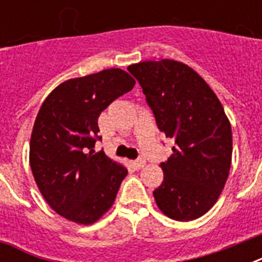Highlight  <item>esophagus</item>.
<instances>
[{
    "label": "esophagus",
    "mask_w": 262,
    "mask_h": 262,
    "mask_svg": "<svg viewBox=\"0 0 262 262\" xmlns=\"http://www.w3.org/2000/svg\"><path fill=\"white\" fill-rule=\"evenodd\" d=\"M132 163H133V166H135L136 168H141V167H144V164H145V160H144V159H136V160H133Z\"/></svg>",
    "instance_id": "34e87169"
}]
</instances>
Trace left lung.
Returning a JSON list of instances; mask_svg holds the SVG:
<instances>
[{"mask_svg":"<svg viewBox=\"0 0 262 262\" xmlns=\"http://www.w3.org/2000/svg\"><path fill=\"white\" fill-rule=\"evenodd\" d=\"M127 71L143 88L159 130L175 140L160 163L163 182L154 190L158 207L178 222L194 220L217 201L231 167L230 121L215 92L178 61H145Z\"/></svg>","mask_w":262,"mask_h":262,"instance_id":"8db88e82","label":"left lung"}]
</instances>
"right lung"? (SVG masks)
Wrapping results in <instances>:
<instances>
[{
  "label": "right lung",
  "instance_id": "add662e5",
  "mask_svg": "<svg viewBox=\"0 0 262 262\" xmlns=\"http://www.w3.org/2000/svg\"><path fill=\"white\" fill-rule=\"evenodd\" d=\"M135 87L121 69L59 84L35 119L30 164L35 182L58 215L79 224L95 223L114 203L127 170L95 152L100 113Z\"/></svg>",
  "mask_w": 262,
  "mask_h": 262
}]
</instances>
